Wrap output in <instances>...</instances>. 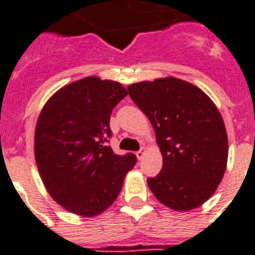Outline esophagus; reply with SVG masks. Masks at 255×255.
Returning <instances> with one entry per match:
<instances>
[{"mask_svg": "<svg viewBox=\"0 0 255 255\" xmlns=\"http://www.w3.org/2000/svg\"><path fill=\"white\" fill-rule=\"evenodd\" d=\"M135 154H136V158H137V159L140 160V159H143L144 154H145V150H144V148H141V149H140V150H137Z\"/></svg>", "mask_w": 255, "mask_h": 255, "instance_id": "1", "label": "esophagus"}]
</instances>
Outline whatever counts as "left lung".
<instances>
[{
	"mask_svg": "<svg viewBox=\"0 0 255 255\" xmlns=\"http://www.w3.org/2000/svg\"><path fill=\"white\" fill-rule=\"evenodd\" d=\"M148 116L163 155L158 176L148 186L158 200L177 211L206 202L223 179L228 135L218 107L200 88L168 77L128 87Z\"/></svg>",
	"mask_w": 255,
	"mask_h": 255,
	"instance_id": "1",
	"label": "left lung"
}]
</instances>
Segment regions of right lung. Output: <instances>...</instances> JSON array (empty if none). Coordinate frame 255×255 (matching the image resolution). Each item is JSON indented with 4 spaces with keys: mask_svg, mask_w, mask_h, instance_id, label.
Returning <instances> with one entry per match:
<instances>
[{
    "mask_svg": "<svg viewBox=\"0 0 255 255\" xmlns=\"http://www.w3.org/2000/svg\"><path fill=\"white\" fill-rule=\"evenodd\" d=\"M126 95L119 82L87 77L58 91L39 116L37 169L51 197L73 214L105 211L136 164L134 154L119 155L109 145L111 112Z\"/></svg>",
    "mask_w": 255,
    "mask_h": 255,
    "instance_id": "1",
    "label": "right lung"
}]
</instances>
